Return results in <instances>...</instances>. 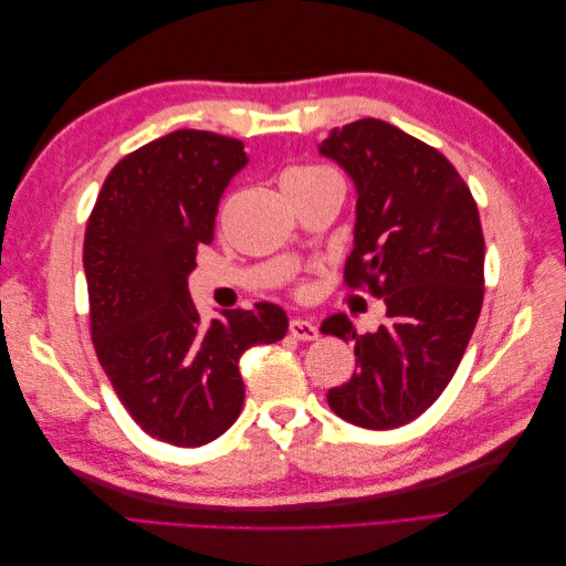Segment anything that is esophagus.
Returning <instances> with one entry per match:
<instances>
[{
    "label": "esophagus",
    "instance_id": "obj_1",
    "mask_svg": "<svg viewBox=\"0 0 566 566\" xmlns=\"http://www.w3.org/2000/svg\"><path fill=\"white\" fill-rule=\"evenodd\" d=\"M287 331H290V335L297 337V339H304V342L318 337L316 325L312 321H304V318H290Z\"/></svg>",
    "mask_w": 566,
    "mask_h": 566
}]
</instances>
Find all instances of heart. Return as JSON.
<instances>
[{"label":"heart","instance_id":"heart-1","mask_svg":"<svg viewBox=\"0 0 566 566\" xmlns=\"http://www.w3.org/2000/svg\"><path fill=\"white\" fill-rule=\"evenodd\" d=\"M337 179L335 172L321 165H297L283 175V188H314L325 181Z\"/></svg>","mask_w":566,"mask_h":566}]
</instances>
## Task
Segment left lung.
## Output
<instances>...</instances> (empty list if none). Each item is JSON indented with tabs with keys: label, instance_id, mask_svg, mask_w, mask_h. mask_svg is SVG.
<instances>
[{
	"label": "left lung",
	"instance_id": "obj_1",
	"mask_svg": "<svg viewBox=\"0 0 566 566\" xmlns=\"http://www.w3.org/2000/svg\"><path fill=\"white\" fill-rule=\"evenodd\" d=\"M356 186L349 287L385 297L387 325L356 333L345 314L321 333L354 342L352 380L328 391L335 416L394 430L447 389L484 302V233L455 167L432 146L375 117L335 127L318 146Z\"/></svg>",
	"mask_w": 566,
	"mask_h": 566
}]
</instances>
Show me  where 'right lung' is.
Returning <instances> with one entry per match:
<instances>
[{"label": "right lung", "instance_id": "right-lung-1", "mask_svg": "<svg viewBox=\"0 0 566 566\" xmlns=\"http://www.w3.org/2000/svg\"><path fill=\"white\" fill-rule=\"evenodd\" d=\"M245 165L243 142L231 136H160L111 169L84 233L98 364L134 422L181 449L229 430L245 399L243 352L287 331L276 304L202 323L188 295L198 245L212 243L219 198Z\"/></svg>", "mask_w": 566, "mask_h": 566}]
</instances>
